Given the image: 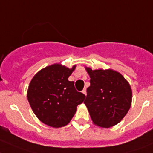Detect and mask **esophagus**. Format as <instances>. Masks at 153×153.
Returning a JSON list of instances; mask_svg holds the SVG:
<instances>
[{"mask_svg":"<svg viewBox=\"0 0 153 153\" xmlns=\"http://www.w3.org/2000/svg\"><path fill=\"white\" fill-rule=\"evenodd\" d=\"M82 93H83L84 94H85V95L87 94V91H86V88H84V90L82 91Z\"/></svg>","mask_w":153,"mask_h":153,"instance_id":"1","label":"esophagus"}]
</instances>
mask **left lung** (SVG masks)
Returning <instances> with one entry per match:
<instances>
[{
  "mask_svg": "<svg viewBox=\"0 0 153 153\" xmlns=\"http://www.w3.org/2000/svg\"><path fill=\"white\" fill-rule=\"evenodd\" d=\"M90 76L84 104L93 123L104 128L119 123L129 111L132 91L128 81L113 69L85 67Z\"/></svg>",
  "mask_w": 153,
  "mask_h": 153,
  "instance_id": "1",
  "label": "left lung"
}]
</instances>
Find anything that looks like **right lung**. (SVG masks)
I'll use <instances>...</instances> for the list:
<instances>
[{
  "label": "right lung",
  "instance_id": "add662e5",
  "mask_svg": "<svg viewBox=\"0 0 153 153\" xmlns=\"http://www.w3.org/2000/svg\"><path fill=\"white\" fill-rule=\"evenodd\" d=\"M76 69L60 63L46 66L36 73L29 85L27 98L34 114L45 124L62 127L70 122L77 105L86 96L68 80Z\"/></svg>",
  "mask_w": 153,
  "mask_h": 153
}]
</instances>
